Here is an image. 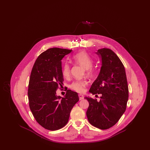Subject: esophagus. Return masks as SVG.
<instances>
[{
  "label": "esophagus",
  "mask_w": 150,
  "mask_h": 150,
  "mask_svg": "<svg viewBox=\"0 0 150 150\" xmlns=\"http://www.w3.org/2000/svg\"><path fill=\"white\" fill-rule=\"evenodd\" d=\"M79 100H82L84 99V96L83 94H79Z\"/></svg>",
  "instance_id": "1"
}]
</instances>
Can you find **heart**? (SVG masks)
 <instances>
[{
    "instance_id": "heart-1",
    "label": "heart",
    "mask_w": 150,
    "mask_h": 150,
    "mask_svg": "<svg viewBox=\"0 0 150 150\" xmlns=\"http://www.w3.org/2000/svg\"><path fill=\"white\" fill-rule=\"evenodd\" d=\"M72 60L77 64H80L86 69V74L91 76L94 74V70L92 67L93 64V59L86 52L82 51L75 54L72 57ZM62 74L64 78H68L70 75V65L69 63L66 62L62 66ZM87 84L86 80H78L74 81L70 86V88L72 90L82 93L84 91L85 87Z\"/></svg>"
}]
</instances>
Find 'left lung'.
<instances>
[{
  "mask_svg": "<svg viewBox=\"0 0 150 150\" xmlns=\"http://www.w3.org/2000/svg\"><path fill=\"white\" fill-rule=\"evenodd\" d=\"M101 59L100 74L89 92L101 94L99 102L89 97L86 114L89 122L100 129H107L119 120L126 110L128 100V86L124 66L110 49L102 48L96 53Z\"/></svg>",
  "mask_w": 150,
  "mask_h": 150,
  "instance_id": "left-lung-1",
  "label": "left lung"
}]
</instances>
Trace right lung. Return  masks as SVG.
<instances>
[{"label":"right lung","instance_id":"1","mask_svg":"<svg viewBox=\"0 0 150 150\" xmlns=\"http://www.w3.org/2000/svg\"><path fill=\"white\" fill-rule=\"evenodd\" d=\"M71 51L59 48L44 51L31 72L28 92L30 108L36 121L50 130L66 125L72 107L79 100L78 93L69 89L64 97L56 94L64 81L61 60Z\"/></svg>","mask_w":150,"mask_h":150}]
</instances>
